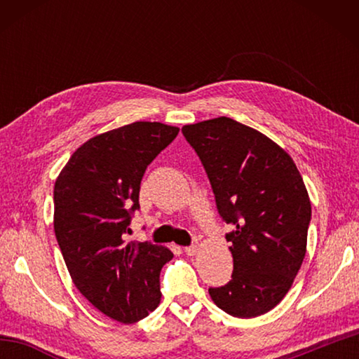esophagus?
I'll use <instances>...</instances> for the list:
<instances>
[{
	"label": "esophagus",
	"instance_id": "obj_1",
	"mask_svg": "<svg viewBox=\"0 0 359 359\" xmlns=\"http://www.w3.org/2000/svg\"><path fill=\"white\" fill-rule=\"evenodd\" d=\"M184 252L188 255V257H193V255H196L198 247L196 245H188V247L184 248Z\"/></svg>",
	"mask_w": 359,
	"mask_h": 359
}]
</instances>
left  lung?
I'll use <instances>...</instances> for the list:
<instances>
[{
    "instance_id": "8db88e82",
    "label": "left lung",
    "mask_w": 359,
    "mask_h": 359,
    "mask_svg": "<svg viewBox=\"0 0 359 359\" xmlns=\"http://www.w3.org/2000/svg\"><path fill=\"white\" fill-rule=\"evenodd\" d=\"M208 172L218 214L234 229L231 280L209 294L238 318L259 317L288 293L306 257L312 208L291 156L228 117L182 128Z\"/></svg>"
}]
</instances>
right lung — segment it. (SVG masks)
Wrapping results in <instances>:
<instances>
[{"label":"right lung","mask_w":359,"mask_h":359,"mask_svg":"<svg viewBox=\"0 0 359 359\" xmlns=\"http://www.w3.org/2000/svg\"><path fill=\"white\" fill-rule=\"evenodd\" d=\"M160 121H135L82 144L53 188V229L76 288L120 323H136L161 301L160 272L172 252L126 242L145 169L177 136Z\"/></svg>","instance_id":"add662e5"}]
</instances>
